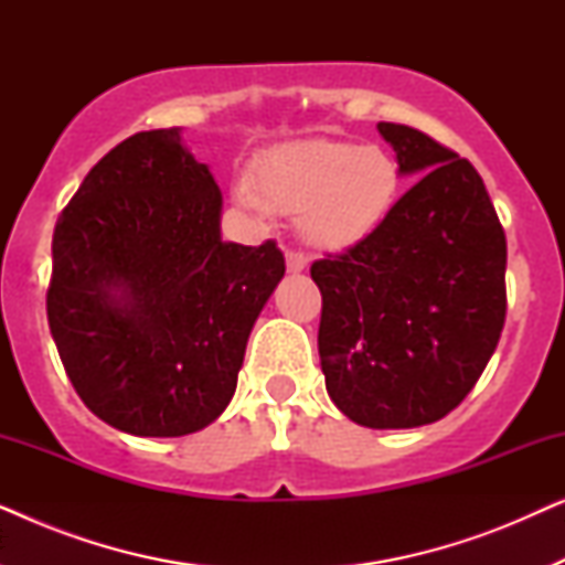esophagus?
Listing matches in <instances>:
<instances>
[{
  "label": "esophagus",
  "instance_id": "1",
  "mask_svg": "<svg viewBox=\"0 0 565 565\" xmlns=\"http://www.w3.org/2000/svg\"><path fill=\"white\" fill-rule=\"evenodd\" d=\"M285 265H288V273H303L308 265V257L303 252H285Z\"/></svg>",
  "mask_w": 565,
  "mask_h": 565
}]
</instances>
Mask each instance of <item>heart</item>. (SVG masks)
Returning a JSON list of instances; mask_svg holds the SVG:
<instances>
[{"label":"heart","mask_w":565,"mask_h":565,"mask_svg":"<svg viewBox=\"0 0 565 565\" xmlns=\"http://www.w3.org/2000/svg\"><path fill=\"white\" fill-rule=\"evenodd\" d=\"M401 188L398 161L383 146L313 138L257 157L238 203L257 213L298 215L306 242L337 252L375 234Z\"/></svg>","instance_id":"heart-1"}]
</instances>
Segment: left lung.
<instances>
[{"instance_id": "obj_1", "label": "left lung", "mask_w": 565, "mask_h": 565, "mask_svg": "<svg viewBox=\"0 0 565 565\" xmlns=\"http://www.w3.org/2000/svg\"><path fill=\"white\" fill-rule=\"evenodd\" d=\"M404 174H422L383 226L311 265L319 354L339 412L412 429L460 406L507 319V236L468 159L401 122H377Z\"/></svg>"}]
</instances>
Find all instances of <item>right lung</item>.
Wrapping results in <instances>:
<instances>
[{
  "label": "right lung",
  "instance_id": "obj_1",
  "mask_svg": "<svg viewBox=\"0 0 565 565\" xmlns=\"http://www.w3.org/2000/svg\"><path fill=\"white\" fill-rule=\"evenodd\" d=\"M285 275L273 238H221V190L180 130L107 151L61 211L45 311L84 406L136 437L221 416L249 331Z\"/></svg>",
  "mask_w": 565,
  "mask_h": 565
}]
</instances>
